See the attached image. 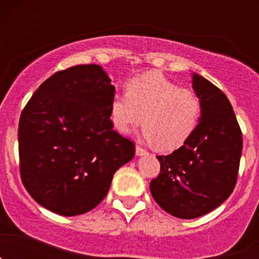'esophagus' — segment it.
<instances>
[{"mask_svg":"<svg viewBox=\"0 0 259 259\" xmlns=\"http://www.w3.org/2000/svg\"><path fill=\"white\" fill-rule=\"evenodd\" d=\"M148 152H146L144 148H141L140 145H136V155H146Z\"/></svg>","mask_w":259,"mask_h":259,"instance_id":"esophagus-1","label":"esophagus"}]
</instances>
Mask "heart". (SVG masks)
I'll return each mask as SVG.
<instances>
[{"mask_svg": "<svg viewBox=\"0 0 259 259\" xmlns=\"http://www.w3.org/2000/svg\"><path fill=\"white\" fill-rule=\"evenodd\" d=\"M200 96L182 88L158 71H149L127 83L125 95H114L110 116L116 131L128 134L144 120V137L162 150L182 146L200 122Z\"/></svg>", "mask_w": 259, "mask_h": 259, "instance_id": "b5f03b06", "label": "heart"}]
</instances>
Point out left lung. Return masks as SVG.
<instances>
[{
	"label": "left lung",
	"instance_id": "1",
	"mask_svg": "<svg viewBox=\"0 0 259 259\" xmlns=\"http://www.w3.org/2000/svg\"><path fill=\"white\" fill-rule=\"evenodd\" d=\"M201 118L193 134L168 155H158L161 172L150 182L155 202L176 218L193 219L218 207L237 182L242 134L227 96L193 75Z\"/></svg>",
	"mask_w": 259,
	"mask_h": 259
}]
</instances>
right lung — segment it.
<instances>
[{
	"instance_id": "obj_1",
	"label": "right lung",
	"mask_w": 259,
	"mask_h": 259,
	"mask_svg": "<svg viewBox=\"0 0 259 259\" xmlns=\"http://www.w3.org/2000/svg\"><path fill=\"white\" fill-rule=\"evenodd\" d=\"M111 79L98 65L72 66L47 79L19 119L23 185L41 206L63 217L95 209L135 144L113 130Z\"/></svg>"
}]
</instances>
